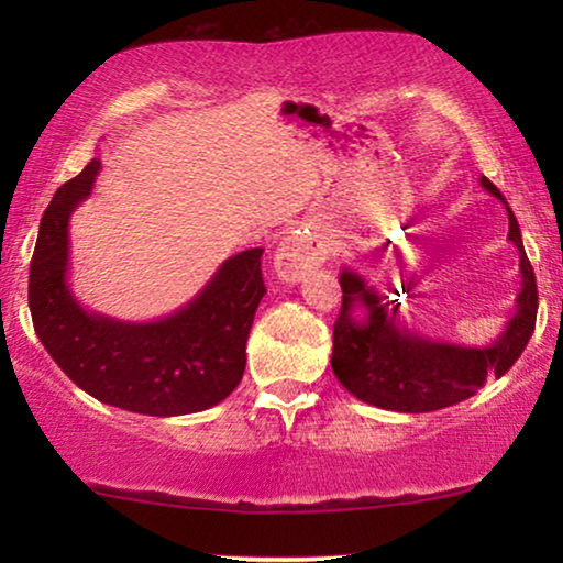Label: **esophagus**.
Masks as SVG:
<instances>
[{"label": "esophagus", "mask_w": 563, "mask_h": 563, "mask_svg": "<svg viewBox=\"0 0 563 563\" xmlns=\"http://www.w3.org/2000/svg\"><path fill=\"white\" fill-rule=\"evenodd\" d=\"M325 261V251L318 241L310 235H289L284 238L274 256V268L282 282L297 284L310 268L322 266Z\"/></svg>", "instance_id": "1"}]
</instances>
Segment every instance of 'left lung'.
Returning <instances> with one entry per match:
<instances>
[{"mask_svg":"<svg viewBox=\"0 0 563 563\" xmlns=\"http://www.w3.org/2000/svg\"><path fill=\"white\" fill-rule=\"evenodd\" d=\"M482 187L505 205L510 238L520 253V295L515 314L489 345L433 341L399 325V305L389 307L364 276L343 268L338 282L343 305L333 328V374L361 402L395 412H433L474 397L492 376H503L526 351L536 330L538 287L533 266L522 249L520 225L495 184ZM362 314L358 316L357 312Z\"/></svg>","mask_w":563,"mask_h":563,"instance_id":"8db88e82","label":"left lung"}]
</instances>
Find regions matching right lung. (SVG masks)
Listing matches in <instances>:
<instances>
[{
    "label": "right lung",
    "instance_id": "1",
    "mask_svg": "<svg viewBox=\"0 0 563 563\" xmlns=\"http://www.w3.org/2000/svg\"><path fill=\"white\" fill-rule=\"evenodd\" d=\"M102 161L53 195L30 261L35 333L76 387L128 412L174 418L202 412L233 391L245 372V341L266 295L261 253H235L195 299L153 322L89 312L68 287V220L91 195Z\"/></svg>",
    "mask_w": 563,
    "mask_h": 563
}]
</instances>
